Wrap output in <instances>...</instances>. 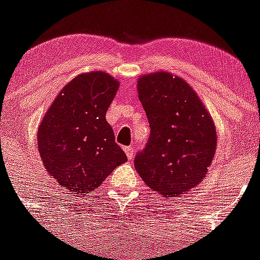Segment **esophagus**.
I'll return each mask as SVG.
<instances>
[{"label": "esophagus", "instance_id": "obj_1", "mask_svg": "<svg viewBox=\"0 0 260 260\" xmlns=\"http://www.w3.org/2000/svg\"><path fill=\"white\" fill-rule=\"evenodd\" d=\"M124 152L127 154L128 159H132L133 158V148L132 147H124Z\"/></svg>", "mask_w": 260, "mask_h": 260}]
</instances>
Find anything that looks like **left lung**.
Wrapping results in <instances>:
<instances>
[{"label": "left lung", "mask_w": 260, "mask_h": 260, "mask_svg": "<svg viewBox=\"0 0 260 260\" xmlns=\"http://www.w3.org/2000/svg\"><path fill=\"white\" fill-rule=\"evenodd\" d=\"M138 97L151 137L135 159L136 171L149 188L177 197L201 184L217 149V129L194 89L169 72L138 78Z\"/></svg>", "instance_id": "1"}]
</instances>
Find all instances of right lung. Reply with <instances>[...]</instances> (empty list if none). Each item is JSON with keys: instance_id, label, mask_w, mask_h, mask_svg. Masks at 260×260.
Returning a JSON list of instances; mask_svg holds the SVG:
<instances>
[{"instance_id": "right-lung-1", "label": "right lung", "mask_w": 260, "mask_h": 260, "mask_svg": "<svg viewBox=\"0 0 260 260\" xmlns=\"http://www.w3.org/2000/svg\"><path fill=\"white\" fill-rule=\"evenodd\" d=\"M119 82L102 71L81 73L61 89L38 125L43 167L66 189L95 190L127 160L106 112Z\"/></svg>"}]
</instances>
